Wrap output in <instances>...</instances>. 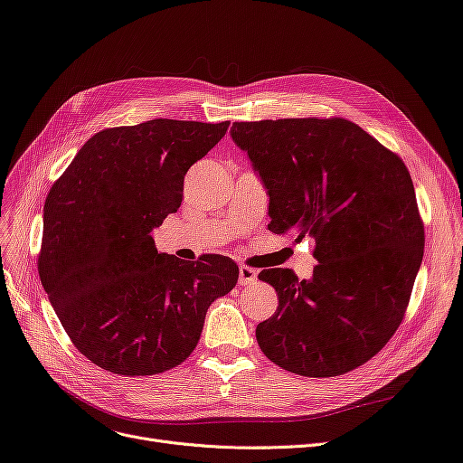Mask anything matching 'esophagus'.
Instances as JSON below:
<instances>
[{
    "mask_svg": "<svg viewBox=\"0 0 463 463\" xmlns=\"http://www.w3.org/2000/svg\"><path fill=\"white\" fill-rule=\"evenodd\" d=\"M238 281L241 285H251L257 281V270L250 269V266H240V274H238Z\"/></svg>",
    "mask_w": 463,
    "mask_h": 463,
    "instance_id": "1",
    "label": "esophagus"
}]
</instances>
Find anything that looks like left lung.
Segmentation results:
<instances>
[{
	"instance_id": "left-lung-1",
	"label": "left lung",
	"mask_w": 463,
	"mask_h": 463,
	"mask_svg": "<svg viewBox=\"0 0 463 463\" xmlns=\"http://www.w3.org/2000/svg\"><path fill=\"white\" fill-rule=\"evenodd\" d=\"M270 194L276 234L315 240L311 279L269 269L279 306L257 325L260 351L304 377L347 373L398 330L422 262L424 225L405 163L344 118L234 121Z\"/></svg>"
}]
</instances>
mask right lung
<instances>
[{
	"label": "right lung",
	"instance_id": "1",
	"mask_svg": "<svg viewBox=\"0 0 463 463\" xmlns=\"http://www.w3.org/2000/svg\"><path fill=\"white\" fill-rule=\"evenodd\" d=\"M229 121L150 119L93 135L44 203L39 276L67 335L118 375H154L197 347L210 304L238 281L223 255L184 262L152 231L175 213L184 176Z\"/></svg>",
	"mask_w": 463,
	"mask_h": 463
}]
</instances>
